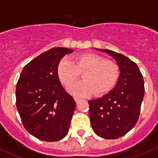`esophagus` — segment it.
<instances>
[{
    "label": "esophagus",
    "instance_id": "34e87169",
    "mask_svg": "<svg viewBox=\"0 0 158 158\" xmlns=\"http://www.w3.org/2000/svg\"><path fill=\"white\" fill-rule=\"evenodd\" d=\"M74 99H75V101H76V104L79 103V102H80L81 101H82L80 98H76V97H75V98H74Z\"/></svg>",
    "mask_w": 158,
    "mask_h": 158
}]
</instances>
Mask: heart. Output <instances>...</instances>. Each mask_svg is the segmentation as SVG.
Listing matches in <instances>:
<instances>
[{
    "label": "heart",
    "instance_id": "1",
    "mask_svg": "<svg viewBox=\"0 0 158 158\" xmlns=\"http://www.w3.org/2000/svg\"><path fill=\"white\" fill-rule=\"evenodd\" d=\"M82 74V82L68 88L72 94L79 97L108 93L114 87L119 78V69L115 63L93 53H82L73 57V61L64 57L60 61L57 74L64 86H69Z\"/></svg>",
    "mask_w": 158,
    "mask_h": 158
}]
</instances>
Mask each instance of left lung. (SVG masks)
I'll list each match as a JSON object with an SVG mask.
<instances>
[{
	"instance_id": "8db88e82",
	"label": "left lung",
	"mask_w": 158,
	"mask_h": 158,
	"mask_svg": "<svg viewBox=\"0 0 158 158\" xmlns=\"http://www.w3.org/2000/svg\"><path fill=\"white\" fill-rule=\"evenodd\" d=\"M116 60L120 75L116 86L99 98L89 101V116L97 135L116 139L135 127L144 97V81L137 64L123 54L109 49H95Z\"/></svg>"
}]
</instances>
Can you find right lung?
I'll return each instance as SVG.
<instances>
[{
  "instance_id": "right-lung-1",
  "label": "right lung",
  "mask_w": 158,
  "mask_h": 158,
  "mask_svg": "<svg viewBox=\"0 0 158 158\" xmlns=\"http://www.w3.org/2000/svg\"><path fill=\"white\" fill-rule=\"evenodd\" d=\"M73 49L52 48L24 66L16 85V107L24 127L45 142L66 136L76 102L65 91L57 74L60 60Z\"/></svg>"
}]
</instances>
